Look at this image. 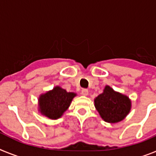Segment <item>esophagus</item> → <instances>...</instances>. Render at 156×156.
<instances>
[{
    "mask_svg": "<svg viewBox=\"0 0 156 156\" xmlns=\"http://www.w3.org/2000/svg\"><path fill=\"white\" fill-rule=\"evenodd\" d=\"M81 94H82L83 95H84V96H87V95L88 94V90L86 89V88H83V89H82V90H81Z\"/></svg>",
    "mask_w": 156,
    "mask_h": 156,
    "instance_id": "1",
    "label": "esophagus"
}]
</instances>
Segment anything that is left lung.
<instances>
[{"label": "left lung", "instance_id": "left-lung-1", "mask_svg": "<svg viewBox=\"0 0 156 156\" xmlns=\"http://www.w3.org/2000/svg\"><path fill=\"white\" fill-rule=\"evenodd\" d=\"M94 105L105 122L115 123L122 120L130 110L131 102L126 95L106 86L103 93L94 99Z\"/></svg>", "mask_w": 156, "mask_h": 156}]
</instances>
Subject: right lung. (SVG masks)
<instances>
[{"instance_id":"1","label":"right lung","mask_w":156,"mask_h":156,"mask_svg":"<svg viewBox=\"0 0 156 156\" xmlns=\"http://www.w3.org/2000/svg\"><path fill=\"white\" fill-rule=\"evenodd\" d=\"M75 96V93L67 92L65 89L56 87L40 97V111L50 119H58L67 110Z\"/></svg>"}]
</instances>
